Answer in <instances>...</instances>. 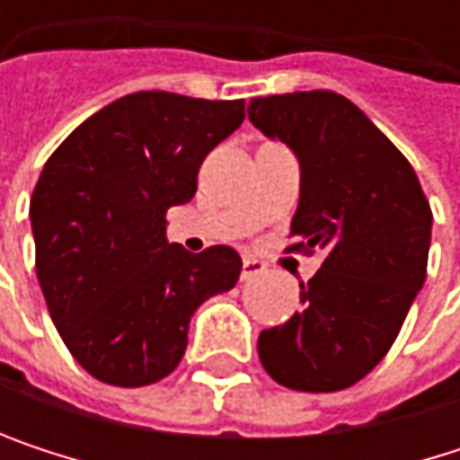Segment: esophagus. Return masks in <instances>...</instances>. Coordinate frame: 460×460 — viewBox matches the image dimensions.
I'll return each instance as SVG.
<instances>
[{
  "instance_id": "esophagus-1",
  "label": "esophagus",
  "mask_w": 460,
  "mask_h": 460,
  "mask_svg": "<svg viewBox=\"0 0 460 460\" xmlns=\"http://www.w3.org/2000/svg\"><path fill=\"white\" fill-rule=\"evenodd\" d=\"M263 263L261 261H255V258H244L242 261V279H252V277H258V274H263Z\"/></svg>"
}]
</instances>
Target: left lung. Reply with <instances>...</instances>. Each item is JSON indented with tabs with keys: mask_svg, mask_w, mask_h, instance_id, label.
<instances>
[{
	"mask_svg": "<svg viewBox=\"0 0 460 460\" xmlns=\"http://www.w3.org/2000/svg\"><path fill=\"white\" fill-rule=\"evenodd\" d=\"M250 122L301 162L288 250H324L301 312L258 335L263 370L296 392H341L392 349L426 279L431 208L402 151L332 90L252 98Z\"/></svg>",
	"mask_w": 460,
	"mask_h": 460,
	"instance_id": "left-lung-1",
	"label": "left lung"
}]
</instances>
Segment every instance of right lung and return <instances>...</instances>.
Segmentation results:
<instances>
[{"mask_svg": "<svg viewBox=\"0 0 460 460\" xmlns=\"http://www.w3.org/2000/svg\"><path fill=\"white\" fill-rule=\"evenodd\" d=\"M244 119V101L146 90L84 119L31 194L37 279L71 357L98 381L136 389L170 376L189 322L236 285L226 244L167 242V210L197 191L205 156Z\"/></svg>", "mask_w": 460, "mask_h": 460, "instance_id": "right-lung-1", "label": "right lung"}]
</instances>
